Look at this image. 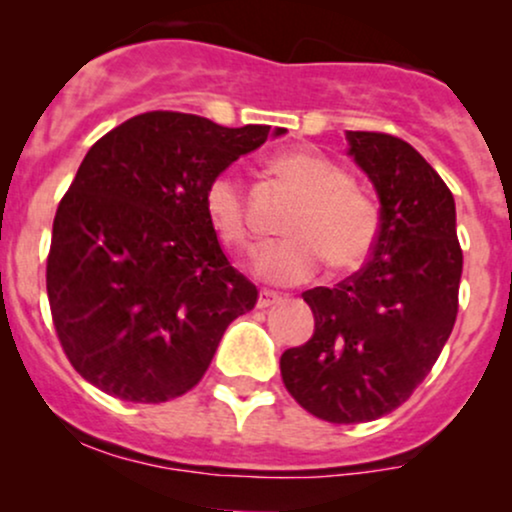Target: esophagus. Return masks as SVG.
Returning a JSON list of instances; mask_svg holds the SVG:
<instances>
[{"mask_svg": "<svg viewBox=\"0 0 512 512\" xmlns=\"http://www.w3.org/2000/svg\"><path fill=\"white\" fill-rule=\"evenodd\" d=\"M281 301V296L279 293H274V291H267V289H262L260 291V298H257V308H272V305H276Z\"/></svg>", "mask_w": 512, "mask_h": 512, "instance_id": "34e87169", "label": "esophagus"}]
</instances>
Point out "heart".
<instances>
[{
    "label": "heart",
    "instance_id": "obj_1",
    "mask_svg": "<svg viewBox=\"0 0 512 512\" xmlns=\"http://www.w3.org/2000/svg\"><path fill=\"white\" fill-rule=\"evenodd\" d=\"M272 170L303 199L286 223L289 238L257 250L255 274L269 284L293 286L313 279L322 262L334 274L363 267L380 236V207L373 195L351 182L339 163L315 151H286L274 158ZM204 211L223 243L248 248V199L236 173L223 170L207 182Z\"/></svg>",
    "mask_w": 512,
    "mask_h": 512
}]
</instances>
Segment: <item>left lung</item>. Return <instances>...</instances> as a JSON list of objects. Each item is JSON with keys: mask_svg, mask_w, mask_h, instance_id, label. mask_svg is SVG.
<instances>
[{"mask_svg": "<svg viewBox=\"0 0 512 512\" xmlns=\"http://www.w3.org/2000/svg\"><path fill=\"white\" fill-rule=\"evenodd\" d=\"M380 197L370 260L303 301L315 332L281 354V380L305 411L363 424L395 411L438 361L457 317L462 248L455 199L426 158L383 132H346Z\"/></svg>", "mask_w": 512, "mask_h": 512, "instance_id": "obj_1", "label": "left lung"}]
</instances>
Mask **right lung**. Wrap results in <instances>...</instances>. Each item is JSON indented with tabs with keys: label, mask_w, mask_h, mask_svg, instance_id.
Instances as JSON below:
<instances>
[{
	"label": "right lung",
	"mask_w": 512,
	"mask_h": 512,
	"mask_svg": "<svg viewBox=\"0 0 512 512\" xmlns=\"http://www.w3.org/2000/svg\"><path fill=\"white\" fill-rule=\"evenodd\" d=\"M267 137V125L154 110L88 149L48 255L52 322L81 378L139 404L202 380L226 327L257 303L255 284L223 255L204 187Z\"/></svg>",
	"instance_id": "add662e5"
}]
</instances>
